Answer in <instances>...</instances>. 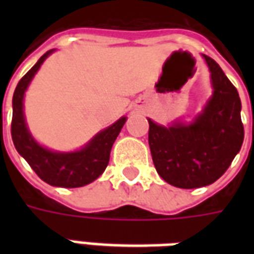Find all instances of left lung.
Listing matches in <instances>:
<instances>
[{
	"mask_svg": "<svg viewBox=\"0 0 254 254\" xmlns=\"http://www.w3.org/2000/svg\"><path fill=\"white\" fill-rule=\"evenodd\" d=\"M207 61L213 95L190 125L165 127L148 120V143L155 169L182 189L207 187L229 169L244 143L238 91L212 58Z\"/></svg>",
	"mask_w": 254,
	"mask_h": 254,
	"instance_id": "left-lung-1",
	"label": "left lung"
}]
</instances>
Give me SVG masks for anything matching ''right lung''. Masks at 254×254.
<instances>
[{
  "mask_svg": "<svg viewBox=\"0 0 254 254\" xmlns=\"http://www.w3.org/2000/svg\"><path fill=\"white\" fill-rule=\"evenodd\" d=\"M52 53H45L39 61L21 77L14 89L13 114L10 133L17 152L24 158L36 176L49 185L61 188H80L91 184L106 170L110 160V151L117 136L121 132L125 117L120 118L105 130L98 133L83 149L69 154L53 152L43 148L32 138L27 129L23 114V98L34 74Z\"/></svg>",
  "mask_w": 254,
  "mask_h": 254,
  "instance_id": "1",
  "label": "right lung"
}]
</instances>
